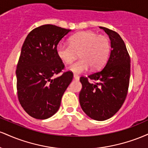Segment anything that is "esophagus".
Returning a JSON list of instances; mask_svg holds the SVG:
<instances>
[{
    "label": "esophagus",
    "mask_w": 148,
    "mask_h": 148,
    "mask_svg": "<svg viewBox=\"0 0 148 148\" xmlns=\"http://www.w3.org/2000/svg\"><path fill=\"white\" fill-rule=\"evenodd\" d=\"M74 80H76V81L79 80V75H77V74H74Z\"/></svg>",
    "instance_id": "1"
}]
</instances>
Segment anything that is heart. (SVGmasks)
Masks as SVG:
<instances>
[{
    "mask_svg": "<svg viewBox=\"0 0 148 148\" xmlns=\"http://www.w3.org/2000/svg\"><path fill=\"white\" fill-rule=\"evenodd\" d=\"M110 49V41L106 36L84 31L72 35L69 38V45L59 43L56 47V53L62 62L69 64L79 52L81 58L71 64L68 69L81 74L90 67L94 70L101 68L109 56Z\"/></svg>",
    "mask_w": 148,
    "mask_h": 148,
    "instance_id": "obj_1",
    "label": "heart"
}]
</instances>
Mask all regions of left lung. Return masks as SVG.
I'll use <instances>...</instances> for the list:
<instances>
[{
	"label": "left lung",
	"instance_id": "obj_1",
	"mask_svg": "<svg viewBox=\"0 0 148 148\" xmlns=\"http://www.w3.org/2000/svg\"><path fill=\"white\" fill-rule=\"evenodd\" d=\"M111 40L110 57L103 68L80 78L82 89L79 102L83 111L93 120L103 121L119 111L126 99L130 78V57L118 33L100 27ZM88 79L93 81L90 83Z\"/></svg>",
	"mask_w": 148,
	"mask_h": 148
}]
</instances>
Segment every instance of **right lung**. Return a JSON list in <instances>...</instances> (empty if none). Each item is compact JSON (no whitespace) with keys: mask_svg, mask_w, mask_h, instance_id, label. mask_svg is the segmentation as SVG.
Segmentation results:
<instances>
[{"mask_svg":"<svg viewBox=\"0 0 148 148\" xmlns=\"http://www.w3.org/2000/svg\"><path fill=\"white\" fill-rule=\"evenodd\" d=\"M71 30L51 24L33 29L27 35L16 66V89L20 104L28 115L47 119L60 108L73 74L62 72L64 65L56 53L59 42Z\"/></svg>","mask_w":148,"mask_h":148,"instance_id":"1","label":"right lung"}]
</instances>
